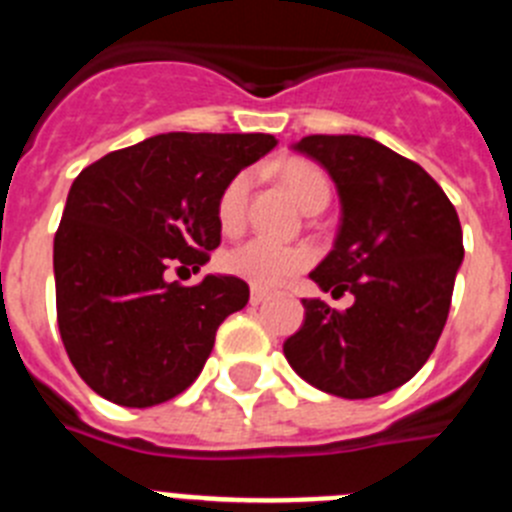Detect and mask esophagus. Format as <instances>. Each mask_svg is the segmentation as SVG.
<instances>
[{"label":"esophagus","instance_id":"1","mask_svg":"<svg viewBox=\"0 0 512 512\" xmlns=\"http://www.w3.org/2000/svg\"><path fill=\"white\" fill-rule=\"evenodd\" d=\"M269 300V292H261V289H251V305H261V302Z\"/></svg>","mask_w":512,"mask_h":512}]
</instances>
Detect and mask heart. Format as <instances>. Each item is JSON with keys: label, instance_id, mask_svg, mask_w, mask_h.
<instances>
[{"label": "heart", "instance_id": "1", "mask_svg": "<svg viewBox=\"0 0 512 512\" xmlns=\"http://www.w3.org/2000/svg\"><path fill=\"white\" fill-rule=\"evenodd\" d=\"M282 179L289 194L300 202L305 212L315 205H328L330 182L318 166L305 164V161H287L282 166ZM248 189H251V174L241 171L225 184L217 197V225L225 233L241 230L243 220H246ZM307 264H310V253L305 248L279 246L266 238H248L220 256V266L225 274L243 279L256 289L279 287L284 279L295 277Z\"/></svg>", "mask_w": 512, "mask_h": 512}]
</instances>
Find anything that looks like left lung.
<instances>
[{"instance_id":"left-lung-1","label":"left lung","mask_w":512,"mask_h":512,"mask_svg":"<svg viewBox=\"0 0 512 512\" xmlns=\"http://www.w3.org/2000/svg\"><path fill=\"white\" fill-rule=\"evenodd\" d=\"M297 151L336 182L341 228L310 279L354 295L346 310L302 300L305 323L284 341L289 366L346 400L392 392L420 372L449 318L464 259L461 225L443 189L410 158L361 135H307Z\"/></svg>"}]
</instances>
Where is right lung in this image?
Masks as SVG:
<instances>
[{"label":"right lung","instance_id":"obj_1","mask_svg":"<svg viewBox=\"0 0 512 512\" xmlns=\"http://www.w3.org/2000/svg\"><path fill=\"white\" fill-rule=\"evenodd\" d=\"M274 146L266 133H164L76 176L53 238L56 315L71 364L104 400L151 408L200 377L248 284L207 274L184 287L166 274L210 261L217 197Z\"/></svg>","mask_w":512,"mask_h":512}]
</instances>
